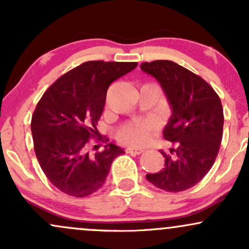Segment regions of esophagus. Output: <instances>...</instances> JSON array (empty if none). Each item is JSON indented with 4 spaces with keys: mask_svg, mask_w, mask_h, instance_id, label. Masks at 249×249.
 <instances>
[{
    "mask_svg": "<svg viewBox=\"0 0 249 249\" xmlns=\"http://www.w3.org/2000/svg\"><path fill=\"white\" fill-rule=\"evenodd\" d=\"M126 152L131 153V154H141L144 152V150H142V148H138V147H127Z\"/></svg>",
    "mask_w": 249,
    "mask_h": 249,
    "instance_id": "1",
    "label": "esophagus"
}]
</instances>
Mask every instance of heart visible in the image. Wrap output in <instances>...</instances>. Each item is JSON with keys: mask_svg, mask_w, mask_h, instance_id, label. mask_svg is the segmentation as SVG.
<instances>
[{"mask_svg": "<svg viewBox=\"0 0 249 249\" xmlns=\"http://www.w3.org/2000/svg\"><path fill=\"white\" fill-rule=\"evenodd\" d=\"M156 128V123L152 121H134L124 125L119 130L118 137L121 141L128 145L139 146L148 141Z\"/></svg>", "mask_w": 249, "mask_h": 249, "instance_id": "heart-1", "label": "heart"}]
</instances>
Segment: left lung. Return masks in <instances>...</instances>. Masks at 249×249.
Here are the masks:
<instances>
[{
  "instance_id": "1",
  "label": "left lung",
  "mask_w": 249,
  "mask_h": 249,
  "mask_svg": "<svg viewBox=\"0 0 249 249\" xmlns=\"http://www.w3.org/2000/svg\"><path fill=\"white\" fill-rule=\"evenodd\" d=\"M141 69L160 84L172 115L162 134L173 144L170 153H160L165 167L146 174L154 186L166 192L193 187L213 166L224 127L221 101L201 77L172 61L145 62Z\"/></svg>"
}]
</instances>
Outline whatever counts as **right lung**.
<instances>
[{"mask_svg": "<svg viewBox=\"0 0 249 249\" xmlns=\"http://www.w3.org/2000/svg\"><path fill=\"white\" fill-rule=\"evenodd\" d=\"M136 62L90 61L59 77L42 96L31 119L34 147L51 184L68 196L83 198L104 185L113 159L124 153L105 145L90 154L88 142L98 136L110 84L136 69Z\"/></svg>", "mask_w": 249, "mask_h": 249, "instance_id": "1", "label": "right lung"}]
</instances>
